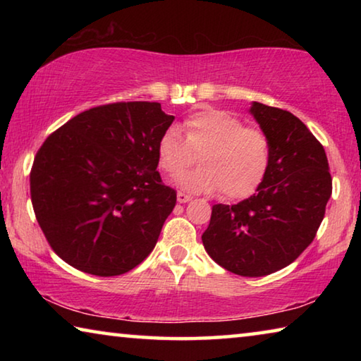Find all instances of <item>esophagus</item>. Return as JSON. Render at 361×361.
<instances>
[{
	"mask_svg": "<svg viewBox=\"0 0 361 361\" xmlns=\"http://www.w3.org/2000/svg\"><path fill=\"white\" fill-rule=\"evenodd\" d=\"M191 199H192L191 195H188V194H185V192H178V194H176V200H178L180 204L189 202V200H191Z\"/></svg>",
	"mask_w": 361,
	"mask_h": 361,
	"instance_id": "1",
	"label": "esophagus"
}]
</instances>
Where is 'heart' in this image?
<instances>
[{
	"instance_id": "1",
	"label": "heart",
	"mask_w": 361,
	"mask_h": 361,
	"mask_svg": "<svg viewBox=\"0 0 361 361\" xmlns=\"http://www.w3.org/2000/svg\"><path fill=\"white\" fill-rule=\"evenodd\" d=\"M186 138L175 126L157 142V161L164 173L178 175L200 156L197 170L181 175L178 185L194 192L223 191L226 199H247L264 181L271 166V142L264 130L247 127L226 109L207 108L183 122Z\"/></svg>"
}]
</instances>
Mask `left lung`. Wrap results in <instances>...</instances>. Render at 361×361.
<instances>
[{"mask_svg": "<svg viewBox=\"0 0 361 361\" xmlns=\"http://www.w3.org/2000/svg\"><path fill=\"white\" fill-rule=\"evenodd\" d=\"M252 114L271 142V166L253 194L212 207L202 242L235 276L262 277L291 264L315 239L333 191L326 152L302 121L255 102Z\"/></svg>", "mask_w": 361, "mask_h": 361, "instance_id": "obj_1", "label": "left lung"}]
</instances>
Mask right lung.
Listing matches in <instances>:
<instances>
[{"mask_svg":"<svg viewBox=\"0 0 361 361\" xmlns=\"http://www.w3.org/2000/svg\"><path fill=\"white\" fill-rule=\"evenodd\" d=\"M173 116L156 102L90 108L41 145L30 172L35 216L70 266L121 276L148 256L176 204L157 172V142Z\"/></svg>","mask_w":361,"mask_h":361,"instance_id":"right-lung-1","label":"right lung"}]
</instances>
